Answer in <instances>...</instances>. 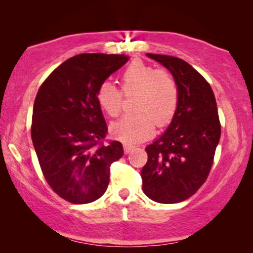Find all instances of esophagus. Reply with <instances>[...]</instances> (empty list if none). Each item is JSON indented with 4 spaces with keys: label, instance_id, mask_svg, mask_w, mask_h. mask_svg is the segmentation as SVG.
I'll return each instance as SVG.
<instances>
[{
    "label": "esophagus",
    "instance_id": "obj_1",
    "mask_svg": "<svg viewBox=\"0 0 253 253\" xmlns=\"http://www.w3.org/2000/svg\"><path fill=\"white\" fill-rule=\"evenodd\" d=\"M133 147H134V146H132V145H130V144H124V145H123L124 153H126V154H129L130 152L133 150Z\"/></svg>",
    "mask_w": 253,
    "mask_h": 253
}]
</instances>
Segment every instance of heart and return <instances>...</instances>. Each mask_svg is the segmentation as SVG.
I'll return each instance as SVG.
<instances>
[{
    "label": "heart",
    "instance_id": "1",
    "mask_svg": "<svg viewBox=\"0 0 253 253\" xmlns=\"http://www.w3.org/2000/svg\"><path fill=\"white\" fill-rule=\"evenodd\" d=\"M121 91L109 82L96 88V101L110 117H116L123 108V95L132 96L131 108L110 126V133L117 140L136 144L153 136L155 126H166L178 109L179 88L171 72L154 68L143 61H133L120 76Z\"/></svg>",
    "mask_w": 253,
    "mask_h": 253
}]
</instances>
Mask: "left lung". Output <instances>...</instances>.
<instances>
[{"label": "left lung", "mask_w": 253, "mask_h": 253, "mask_svg": "<svg viewBox=\"0 0 253 253\" xmlns=\"http://www.w3.org/2000/svg\"><path fill=\"white\" fill-rule=\"evenodd\" d=\"M147 56L174 76L179 103L167 131L145 148L143 191L157 203H181L198 191L212 168L221 136L215 96L209 82L185 61L169 55Z\"/></svg>", "instance_id": "1"}]
</instances>
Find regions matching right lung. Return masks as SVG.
<instances>
[{
  "mask_svg": "<svg viewBox=\"0 0 253 253\" xmlns=\"http://www.w3.org/2000/svg\"><path fill=\"white\" fill-rule=\"evenodd\" d=\"M129 57L79 54L41 84L33 106L31 136L40 168L53 191L71 204L99 199L109 184L110 166L123 155L110 140L96 88Z\"/></svg>",
  "mask_w": 253,
  "mask_h": 253,
  "instance_id": "1",
  "label": "right lung"
}]
</instances>
